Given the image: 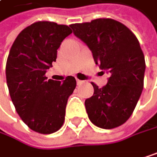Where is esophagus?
Here are the masks:
<instances>
[{"label": "esophagus", "instance_id": "obj_1", "mask_svg": "<svg viewBox=\"0 0 157 157\" xmlns=\"http://www.w3.org/2000/svg\"><path fill=\"white\" fill-rule=\"evenodd\" d=\"M76 82H77V85H82V84L84 83L82 80H79V79H77V80H76Z\"/></svg>", "mask_w": 157, "mask_h": 157}]
</instances>
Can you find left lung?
Segmentation results:
<instances>
[{"label":"left lung","instance_id":"1","mask_svg":"<svg viewBox=\"0 0 157 157\" xmlns=\"http://www.w3.org/2000/svg\"><path fill=\"white\" fill-rule=\"evenodd\" d=\"M74 35L93 54L95 63L109 72L108 83L85 101L89 120L100 128L112 129L128 121L143 88L145 59L134 33L112 18L71 24Z\"/></svg>","mask_w":157,"mask_h":157}]
</instances>
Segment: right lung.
Returning a JSON list of instances; mask_svg holds the SVG:
<instances>
[{"mask_svg": "<svg viewBox=\"0 0 157 157\" xmlns=\"http://www.w3.org/2000/svg\"><path fill=\"white\" fill-rule=\"evenodd\" d=\"M71 32L67 25L35 22L17 35L8 55L5 72L11 99L25 124L41 134L62 127L68 98L76 86L73 76L63 82L45 77L62 41Z\"/></svg>", "mask_w": 157, "mask_h": 157, "instance_id": "1", "label": "right lung"}]
</instances>
